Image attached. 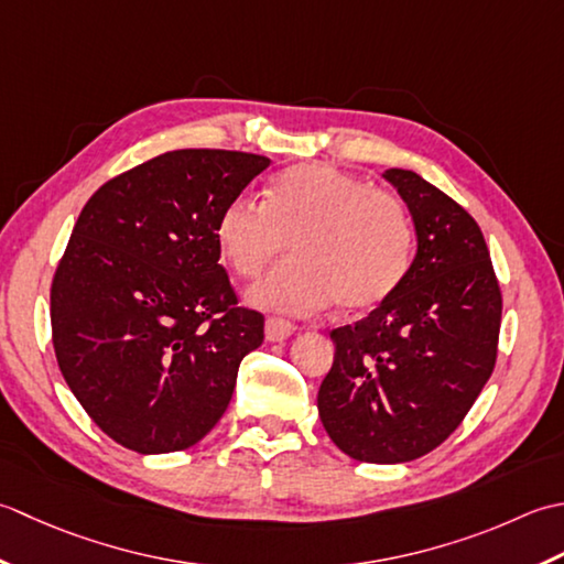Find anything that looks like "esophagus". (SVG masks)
Wrapping results in <instances>:
<instances>
[{
	"instance_id": "1",
	"label": "esophagus",
	"mask_w": 564,
	"mask_h": 564,
	"mask_svg": "<svg viewBox=\"0 0 564 564\" xmlns=\"http://www.w3.org/2000/svg\"><path fill=\"white\" fill-rule=\"evenodd\" d=\"M294 330H296V326L292 324V321H284V318H268L265 321V338L270 343H282L290 338Z\"/></svg>"
}]
</instances>
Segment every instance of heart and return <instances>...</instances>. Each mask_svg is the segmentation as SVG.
<instances>
[{"label":"heart","instance_id":"heart-1","mask_svg":"<svg viewBox=\"0 0 564 564\" xmlns=\"http://www.w3.org/2000/svg\"><path fill=\"white\" fill-rule=\"evenodd\" d=\"M218 252L240 278H256L284 248L290 260L248 286L262 312L314 314L338 299L346 312L377 306L397 290L411 260L404 204L336 167L284 170L265 202L240 194L216 216Z\"/></svg>","mask_w":564,"mask_h":564}]
</instances>
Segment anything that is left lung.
I'll list each match as a JSON object with an SVG mask.
<instances>
[{
    "instance_id": "8db88e82",
    "label": "left lung",
    "mask_w": 564,
    "mask_h": 564,
    "mask_svg": "<svg viewBox=\"0 0 564 564\" xmlns=\"http://www.w3.org/2000/svg\"><path fill=\"white\" fill-rule=\"evenodd\" d=\"M382 177L409 206L416 256L377 308L330 330L318 416L352 459L399 465L438 447L473 409L497 360L501 294L463 206L413 170Z\"/></svg>"
}]
</instances>
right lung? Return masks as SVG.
I'll return each instance as SVG.
<instances>
[{"instance_id": "obj_1", "label": "right lung", "mask_w": 564, "mask_h": 564, "mask_svg": "<svg viewBox=\"0 0 564 564\" xmlns=\"http://www.w3.org/2000/svg\"><path fill=\"white\" fill-rule=\"evenodd\" d=\"M270 158L170 151L85 204L51 290L55 358L109 438L141 455L187 451L234 397L265 318L236 306L214 226Z\"/></svg>"}]
</instances>
